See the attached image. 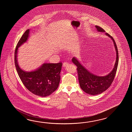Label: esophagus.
I'll return each mask as SVG.
<instances>
[{
    "label": "esophagus",
    "instance_id": "1",
    "mask_svg": "<svg viewBox=\"0 0 132 132\" xmlns=\"http://www.w3.org/2000/svg\"><path fill=\"white\" fill-rule=\"evenodd\" d=\"M68 65V63L67 62H65L63 63V67H67V65Z\"/></svg>",
    "mask_w": 132,
    "mask_h": 132
}]
</instances>
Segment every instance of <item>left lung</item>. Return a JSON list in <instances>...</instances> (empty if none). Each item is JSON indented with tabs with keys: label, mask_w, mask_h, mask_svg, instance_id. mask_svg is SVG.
<instances>
[{
	"label": "left lung",
	"mask_w": 132,
	"mask_h": 132,
	"mask_svg": "<svg viewBox=\"0 0 132 132\" xmlns=\"http://www.w3.org/2000/svg\"><path fill=\"white\" fill-rule=\"evenodd\" d=\"M96 28L98 31L105 32L103 29L95 25ZM107 36L110 37L113 40L116 51L117 57L114 67L110 73L107 76H98L90 73L81 65L76 58L73 57L72 61L77 67V71L80 86L84 92L92 95H96L104 92L107 90L113 81L117 72L118 64V52L117 46L115 40L111 35L105 33Z\"/></svg>",
	"instance_id": "1"
}]
</instances>
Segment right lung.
<instances>
[{"mask_svg": "<svg viewBox=\"0 0 132 132\" xmlns=\"http://www.w3.org/2000/svg\"><path fill=\"white\" fill-rule=\"evenodd\" d=\"M29 31V29L25 31L17 44L14 51L15 66L22 84L30 92L36 95L46 97L51 95L59 87L62 62L45 63L38 69L29 72L21 69L17 62L18 48L27 41Z\"/></svg>", "mask_w": 132, "mask_h": 132, "instance_id": "obj_1", "label": "right lung"}]
</instances>
